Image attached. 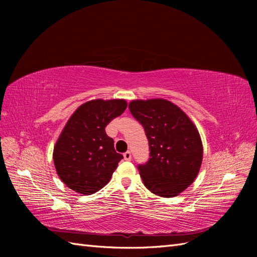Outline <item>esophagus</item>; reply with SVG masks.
Instances as JSON below:
<instances>
[{
  "mask_svg": "<svg viewBox=\"0 0 257 257\" xmlns=\"http://www.w3.org/2000/svg\"><path fill=\"white\" fill-rule=\"evenodd\" d=\"M123 158L125 161H131L132 160V154L130 151H126L125 153H123Z\"/></svg>",
  "mask_w": 257,
  "mask_h": 257,
  "instance_id": "esophagus-1",
  "label": "esophagus"
}]
</instances>
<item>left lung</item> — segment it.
<instances>
[{"instance_id": "1", "label": "left lung", "mask_w": 257, "mask_h": 257, "mask_svg": "<svg viewBox=\"0 0 257 257\" xmlns=\"http://www.w3.org/2000/svg\"><path fill=\"white\" fill-rule=\"evenodd\" d=\"M128 108L149 142L150 159L138 165L145 186L158 196L179 195L195 180L203 162L196 126L177 105L163 98L132 100Z\"/></svg>"}]
</instances>
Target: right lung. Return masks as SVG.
Segmentation results:
<instances>
[{
    "mask_svg": "<svg viewBox=\"0 0 257 257\" xmlns=\"http://www.w3.org/2000/svg\"><path fill=\"white\" fill-rule=\"evenodd\" d=\"M124 99H93L68 119L53 149V162L62 182L91 195L110 181L123 155L116 153L105 127L126 109Z\"/></svg>",
    "mask_w": 257,
    "mask_h": 257,
    "instance_id": "add662e5",
    "label": "right lung"
}]
</instances>
